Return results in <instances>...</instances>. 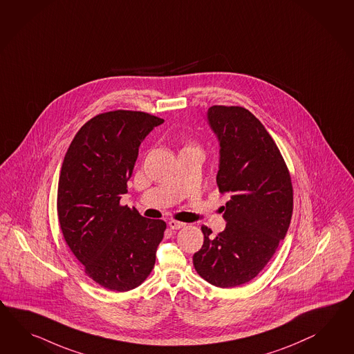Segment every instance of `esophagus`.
<instances>
[{
  "mask_svg": "<svg viewBox=\"0 0 354 354\" xmlns=\"http://www.w3.org/2000/svg\"><path fill=\"white\" fill-rule=\"evenodd\" d=\"M169 226H170V229H173V230H179L181 227H184L185 224H184V223H180V221L171 220V221H169Z\"/></svg>",
  "mask_w": 354,
  "mask_h": 354,
  "instance_id": "esophagus-1",
  "label": "esophagus"
}]
</instances>
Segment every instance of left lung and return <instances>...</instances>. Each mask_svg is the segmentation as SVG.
Returning a JSON list of instances; mask_svg holds the SVG:
<instances>
[{
  "label": "left lung",
  "instance_id": "8db88e82",
  "mask_svg": "<svg viewBox=\"0 0 354 354\" xmlns=\"http://www.w3.org/2000/svg\"><path fill=\"white\" fill-rule=\"evenodd\" d=\"M208 121L220 140L217 187L229 193L224 232L202 226L203 245L193 265L218 288H235L259 275L284 239L293 214V185L275 140L241 106H212Z\"/></svg>",
  "mask_w": 354,
  "mask_h": 354
}]
</instances>
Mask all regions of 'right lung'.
Instances as JSON below:
<instances>
[{"label": "right lung", "instance_id": "obj_1", "mask_svg": "<svg viewBox=\"0 0 354 354\" xmlns=\"http://www.w3.org/2000/svg\"><path fill=\"white\" fill-rule=\"evenodd\" d=\"M151 113L115 110L79 129L61 166L57 217L64 239L97 284L128 292L146 280L166 223L120 205L142 140L162 124Z\"/></svg>", "mask_w": 354, "mask_h": 354}]
</instances>
